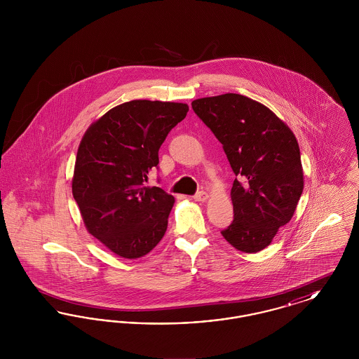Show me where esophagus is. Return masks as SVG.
I'll use <instances>...</instances> for the list:
<instances>
[{"instance_id": "34e87169", "label": "esophagus", "mask_w": 359, "mask_h": 359, "mask_svg": "<svg viewBox=\"0 0 359 359\" xmlns=\"http://www.w3.org/2000/svg\"><path fill=\"white\" fill-rule=\"evenodd\" d=\"M208 199V194L205 192V191H201V192H198L195 196H194V201L195 202H205Z\"/></svg>"}]
</instances>
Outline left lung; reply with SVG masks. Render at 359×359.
Instances as JSON below:
<instances>
[{"instance_id":"8db88e82","label":"left lung","mask_w":359,"mask_h":359,"mask_svg":"<svg viewBox=\"0 0 359 359\" xmlns=\"http://www.w3.org/2000/svg\"><path fill=\"white\" fill-rule=\"evenodd\" d=\"M192 109L221 141L236 176L234 221L223 238L243 253L271 245L290 222L304 188L300 148L290 126L262 103L227 93L192 101Z\"/></svg>"}]
</instances>
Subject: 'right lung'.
Returning a JSON list of instances; mask_svg holds the SVG:
<instances>
[{
  "mask_svg": "<svg viewBox=\"0 0 359 359\" xmlns=\"http://www.w3.org/2000/svg\"><path fill=\"white\" fill-rule=\"evenodd\" d=\"M187 111V103H121L81 140L72 195L87 231L116 256H145L167 231L175 198L145 182L158 164L161 144Z\"/></svg>",
  "mask_w": 359,
  "mask_h": 359,
  "instance_id": "1",
  "label": "right lung"
}]
</instances>
